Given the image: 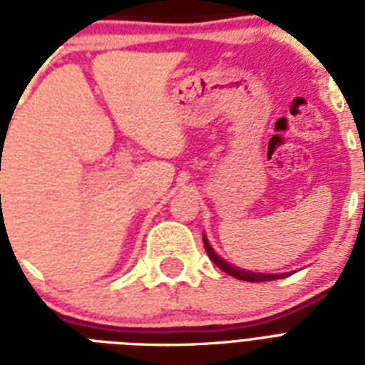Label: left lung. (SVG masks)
Here are the masks:
<instances>
[{
  "mask_svg": "<svg viewBox=\"0 0 365 365\" xmlns=\"http://www.w3.org/2000/svg\"><path fill=\"white\" fill-rule=\"evenodd\" d=\"M205 246H206V254L210 255L212 261H214V263H216V265L220 267V269H222V271L229 272V274H231V277L239 278V280H250V282H252V280H263V278H269V277H267V274H252V272L239 271V269H237V271H235L233 267H229L227 263H225V261L220 259V257H217V255L214 254V250H212L210 246H208V244H206V239H205ZM274 277H277V274H271V278H274Z\"/></svg>",
  "mask_w": 365,
  "mask_h": 365,
  "instance_id": "8db88e82",
  "label": "left lung"
}]
</instances>
